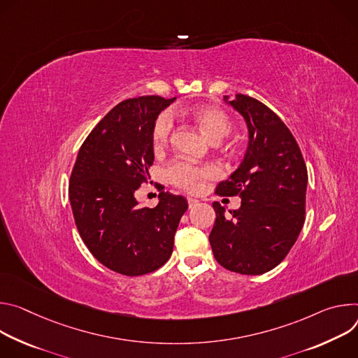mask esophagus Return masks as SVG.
<instances>
[{
	"mask_svg": "<svg viewBox=\"0 0 358 358\" xmlns=\"http://www.w3.org/2000/svg\"><path fill=\"white\" fill-rule=\"evenodd\" d=\"M197 203H199V201L194 199V197H187V205H189V208H193V206H196Z\"/></svg>",
	"mask_w": 358,
	"mask_h": 358,
	"instance_id": "1",
	"label": "esophagus"
}]
</instances>
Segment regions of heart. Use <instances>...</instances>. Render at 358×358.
<instances>
[{
	"label": "heart",
	"mask_w": 358,
	"mask_h": 358,
	"mask_svg": "<svg viewBox=\"0 0 358 358\" xmlns=\"http://www.w3.org/2000/svg\"><path fill=\"white\" fill-rule=\"evenodd\" d=\"M176 113H183L190 117L213 142H220L233 129L230 116L216 106L197 105L185 110H176ZM172 131L173 121L171 113L162 112L155 119L150 131V143L155 153H161L166 148ZM219 175L220 169L216 165H193L185 161H175L166 169L168 180L186 192L199 190L206 180L215 179Z\"/></svg>",
	"instance_id": "obj_1"
}]
</instances>
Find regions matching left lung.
<instances>
[{
  "label": "left lung",
  "instance_id": "1",
  "mask_svg": "<svg viewBox=\"0 0 358 358\" xmlns=\"http://www.w3.org/2000/svg\"><path fill=\"white\" fill-rule=\"evenodd\" d=\"M229 103L246 119L249 148L216 193L239 194L242 203L227 217L213 202L209 242L220 266L256 275L274 268L297 241L304 224L307 168L290 129L268 106L243 94Z\"/></svg>",
  "mask_w": 358,
  "mask_h": 358
}]
</instances>
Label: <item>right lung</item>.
Here are the masks:
<instances>
[{"label":"right lung","instance_id":"obj_1","mask_svg":"<svg viewBox=\"0 0 358 358\" xmlns=\"http://www.w3.org/2000/svg\"><path fill=\"white\" fill-rule=\"evenodd\" d=\"M176 98L125 99L112 108L78 152L69 179L76 229L94 257L124 275H142L164 266L187 209L183 196L159 193L157 206H139L135 192L153 164L150 131Z\"/></svg>","mask_w":358,"mask_h":358}]
</instances>
